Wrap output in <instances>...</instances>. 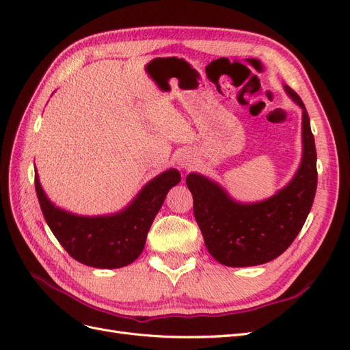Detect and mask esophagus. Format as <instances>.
Returning <instances> with one entry per match:
<instances>
[{
	"label": "esophagus",
	"instance_id": "34e87169",
	"mask_svg": "<svg viewBox=\"0 0 350 350\" xmlns=\"http://www.w3.org/2000/svg\"><path fill=\"white\" fill-rule=\"evenodd\" d=\"M178 163H179V166H183V167H191L193 163H194L193 154H189V153L181 154V156H179V159H178Z\"/></svg>",
	"mask_w": 350,
	"mask_h": 350
}]
</instances>
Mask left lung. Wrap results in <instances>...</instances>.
I'll use <instances>...</instances> for the list:
<instances>
[{
	"instance_id": "left-lung-1",
	"label": "left lung",
	"mask_w": 350,
	"mask_h": 350,
	"mask_svg": "<svg viewBox=\"0 0 350 350\" xmlns=\"http://www.w3.org/2000/svg\"><path fill=\"white\" fill-rule=\"evenodd\" d=\"M284 90L302 108V161L288 185L267 200L247 204L203 175L187 176L206 247L228 267L258 266L279 257L301 232L314 203L317 152L310 116L298 93L289 86Z\"/></svg>"
}]
</instances>
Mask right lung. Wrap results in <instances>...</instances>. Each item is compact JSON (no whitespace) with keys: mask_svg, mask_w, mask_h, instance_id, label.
<instances>
[{"mask_svg":"<svg viewBox=\"0 0 350 350\" xmlns=\"http://www.w3.org/2000/svg\"><path fill=\"white\" fill-rule=\"evenodd\" d=\"M179 181L181 174L169 169L147 183L118 213L89 217L52 204L35 171L40 210L52 234L74 260L96 269H120L137 260L167 191Z\"/></svg>","mask_w":350,"mask_h":350,"instance_id":"1","label":"right lung"}]
</instances>
